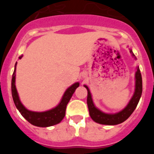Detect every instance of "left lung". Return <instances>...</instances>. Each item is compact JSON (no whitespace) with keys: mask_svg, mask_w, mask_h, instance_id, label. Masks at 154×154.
Returning a JSON list of instances; mask_svg holds the SVG:
<instances>
[{"mask_svg":"<svg viewBox=\"0 0 154 154\" xmlns=\"http://www.w3.org/2000/svg\"><path fill=\"white\" fill-rule=\"evenodd\" d=\"M133 57H135L134 54H133V51L130 50V51ZM136 58V57H135ZM86 88L88 94H87V105H88V111H89V115L92 120L94 122H97L98 124L106 125H116L122 123L125 121L127 120L135 109L139 103V100H140L141 95L142 93V74H141L140 69L137 68V71L136 73V89H135V93L133 94V97L130 100V103H128L125 109H124L120 112L116 113V114H106V113L102 112L99 109H97L94 106L93 103L92 99H91V93H90L89 89L86 86H84Z\"/></svg>","mask_w":154,"mask_h":154,"instance_id":"obj_1","label":"left lung"}]
</instances>
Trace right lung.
Masks as SVG:
<instances>
[{
  "mask_svg": "<svg viewBox=\"0 0 154 154\" xmlns=\"http://www.w3.org/2000/svg\"><path fill=\"white\" fill-rule=\"evenodd\" d=\"M21 58V57H20L19 59ZM16 65L17 63L15 65V70H14L12 77V95L15 106L20 112V113L31 125L37 126V127H46L60 123L66 116V106H67V104L69 102L71 97H72L73 94L75 91L76 88L80 85L79 83H74V85H72L66 90L60 104L54 109H52L47 112H43L29 111L23 106L22 103L20 101L18 92H17L16 88L15 86V69H16Z\"/></svg>",
  "mask_w": 154,
  "mask_h": 154,
  "instance_id": "obj_1",
  "label": "right lung"
}]
</instances>
